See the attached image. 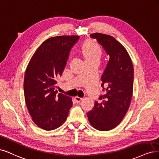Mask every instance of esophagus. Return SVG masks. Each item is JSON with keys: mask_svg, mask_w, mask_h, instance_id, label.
Returning <instances> with one entry per match:
<instances>
[{"mask_svg": "<svg viewBox=\"0 0 159 159\" xmlns=\"http://www.w3.org/2000/svg\"><path fill=\"white\" fill-rule=\"evenodd\" d=\"M75 100L76 102H79L83 100V98H80V97H79V96H76L75 98Z\"/></svg>", "mask_w": 159, "mask_h": 159, "instance_id": "34e87169", "label": "esophagus"}]
</instances>
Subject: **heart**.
Here are the masks:
<instances>
[{
	"instance_id": "1",
	"label": "heart",
	"mask_w": 159,
	"mask_h": 159,
	"mask_svg": "<svg viewBox=\"0 0 159 159\" xmlns=\"http://www.w3.org/2000/svg\"><path fill=\"white\" fill-rule=\"evenodd\" d=\"M83 53L85 59L95 58L99 59L101 56V49L99 45L94 43H89L83 49Z\"/></svg>"
}]
</instances>
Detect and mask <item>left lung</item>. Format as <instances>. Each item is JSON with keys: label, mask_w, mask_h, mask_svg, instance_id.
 I'll list each match as a JSON object with an SVG mask.
<instances>
[{"label": "left lung", "mask_w": 159, "mask_h": 159, "mask_svg": "<svg viewBox=\"0 0 159 159\" xmlns=\"http://www.w3.org/2000/svg\"><path fill=\"white\" fill-rule=\"evenodd\" d=\"M95 38L104 48L110 59L102 76L101 84L106 93L100 96V103L87 113L90 125L99 131H109L118 125L129 109L134 87V66L130 56L114 37L94 33Z\"/></svg>", "instance_id": "obj_1"}]
</instances>
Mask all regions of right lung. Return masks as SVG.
Instances as JSON below:
<instances>
[{"label":"right lung","mask_w":159,"mask_h":159,"mask_svg":"<svg viewBox=\"0 0 159 159\" xmlns=\"http://www.w3.org/2000/svg\"><path fill=\"white\" fill-rule=\"evenodd\" d=\"M79 39V35H60L46 39L35 51L25 69V104L32 121L44 130H53L63 125L73 106L70 97L57 94L55 84Z\"/></svg>","instance_id":"add662e5"}]
</instances>
